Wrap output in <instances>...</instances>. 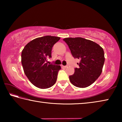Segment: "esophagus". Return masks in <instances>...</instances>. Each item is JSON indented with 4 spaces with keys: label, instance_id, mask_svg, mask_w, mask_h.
I'll return each instance as SVG.
<instances>
[{
    "label": "esophagus",
    "instance_id": "obj_1",
    "mask_svg": "<svg viewBox=\"0 0 122 122\" xmlns=\"http://www.w3.org/2000/svg\"><path fill=\"white\" fill-rule=\"evenodd\" d=\"M61 67L64 68H66L68 67V66H63V65H61Z\"/></svg>",
    "mask_w": 122,
    "mask_h": 122
}]
</instances>
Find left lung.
<instances>
[{
    "instance_id": "left-lung-1",
    "label": "left lung",
    "mask_w": 122,
    "mask_h": 122,
    "mask_svg": "<svg viewBox=\"0 0 122 122\" xmlns=\"http://www.w3.org/2000/svg\"><path fill=\"white\" fill-rule=\"evenodd\" d=\"M68 45L72 55L79 59V67L75 68L69 76L72 84L78 88H86L97 79L102 73L105 58L103 48L94 41L77 38H67L63 40Z\"/></svg>"
}]
</instances>
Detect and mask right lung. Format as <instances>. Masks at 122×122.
I'll return each instance as SVG.
<instances>
[{
  "instance_id": "add662e5",
  "label": "right lung",
  "mask_w": 122,
  "mask_h": 122,
  "mask_svg": "<svg viewBox=\"0 0 122 122\" xmlns=\"http://www.w3.org/2000/svg\"><path fill=\"white\" fill-rule=\"evenodd\" d=\"M60 38L47 36L28 42L22 51L21 63L24 73L36 87L47 89L55 83L60 66L48 65L47 57H51V49Z\"/></svg>"
}]
</instances>
